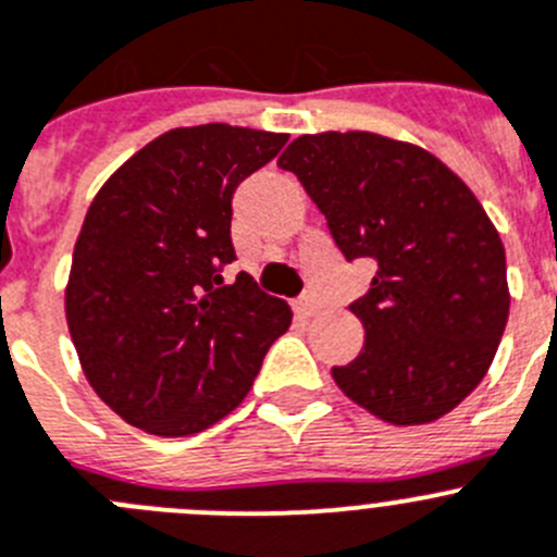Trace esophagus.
Returning a JSON list of instances; mask_svg holds the SVG:
<instances>
[{
	"mask_svg": "<svg viewBox=\"0 0 557 557\" xmlns=\"http://www.w3.org/2000/svg\"><path fill=\"white\" fill-rule=\"evenodd\" d=\"M318 309H320V300L314 298L312 293H306L304 298L295 300V312H298L300 318H312V314H318Z\"/></svg>",
	"mask_w": 557,
	"mask_h": 557,
	"instance_id": "esophagus-1",
	"label": "esophagus"
}]
</instances>
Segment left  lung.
<instances>
[{
    "instance_id": "left-lung-1",
    "label": "left lung",
    "mask_w": 557,
    "mask_h": 557,
    "mask_svg": "<svg viewBox=\"0 0 557 557\" xmlns=\"http://www.w3.org/2000/svg\"><path fill=\"white\" fill-rule=\"evenodd\" d=\"M348 262L370 259L350 304L364 348L336 386L392 425L445 417L483 381L508 323L505 248L475 193L431 151L372 132L300 135L278 157Z\"/></svg>"
}]
</instances>
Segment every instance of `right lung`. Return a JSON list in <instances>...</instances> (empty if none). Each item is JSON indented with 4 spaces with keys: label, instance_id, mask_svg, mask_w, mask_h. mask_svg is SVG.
<instances>
[{
    "label": "right lung",
    "instance_id": "obj_1",
    "mask_svg": "<svg viewBox=\"0 0 557 557\" xmlns=\"http://www.w3.org/2000/svg\"><path fill=\"white\" fill-rule=\"evenodd\" d=\"M287 135L228 124L165 132L112 173L74 245L65 320L85 379L154 436H190L234 411L293 323L234 262L232 196Z\"/></svg>",
    "mask_w": 557,
    "mask_h": 557
}]
</instances>
